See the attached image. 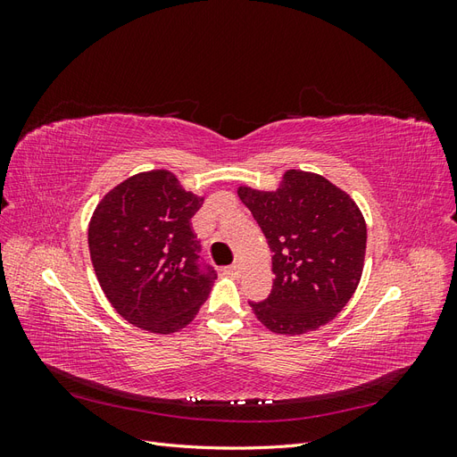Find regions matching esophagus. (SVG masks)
Returning <instances> with one entry per match:
<instances>
[{
  "label": "esophagus",
  "mask_w": 457,
  "mask_h": 457,
  "mask_svg": "<svg viewBox=\"0 0 457 457\" xmlns=\"http://www.w3.org/2000/svg\"><path fill=\"white\" fill-rule=\"evenodd\" d=\"M240 270H242L240 262H232V265L225 267V272H227L228 276H240Z\"/></svg>",
  "instance_id": "obj_1"
}]
</instances>
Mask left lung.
I'll list each match as a JSON object with an SVG mask.
<instances>
[{"mask_svg": "<svg viewBox=\"0 0 457 457\" xmlns=\"http://www.w3.org/2000/svg\"><path fill=\"white\" fill-rule=\"evenodd\" d=\"M272 252V289L250 307L274 334L301 336L334 320L361 282L366 220L328 179L287 170L274 192L238 188Z\"/></svg>", "mask_w": 457, "mask_h": 457, "instance_id": "1", "label": "left lung"}]
</instances>
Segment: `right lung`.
Returning <instances> with one entry per match:
<instances>
[{"instance_id":"obj_1","label":"right lung","mask_w":457,"mask_h":457,"mask_svg":"<svg viewBox=\"0 0 457 457\" xmlns=\"http://www.w3.org/2000/svg\"><path fill=\"white\" fill-rule=\"evenodd\" d=\"M202 204L171 171L154 170L129 177L96 205L91 262L110 305L129 324L173 334L210 295L217 272L200 259L190 225Z\"/></svg>"}]
</instances>
